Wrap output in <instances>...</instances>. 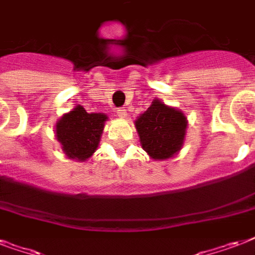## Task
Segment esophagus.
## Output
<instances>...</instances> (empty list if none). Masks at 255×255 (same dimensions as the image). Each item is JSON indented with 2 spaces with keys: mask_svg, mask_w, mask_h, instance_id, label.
Masks as SVG:
<instances>
[{
  "mask_svg": "<svg viewBox=\"0 0 255 255\" xmlns=\"http://www.w3.org/2000/svg\"><path fill=\"white\" fill-rule=\"evenodd\" d=\"M116 114H118V116L122 118V119L127 118V111H126L124 108H118V110H116Z\"/></svg>",
  "mask_w": 255,
  "mask_h": 255,
  "instance_id": "obj_1",
  "label": "esophagus"
}]
</instances>
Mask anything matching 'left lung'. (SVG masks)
Returning a JSON list of instances; mask_svg holds the SVG:
<instances>
[{"label":"left lung","mask_w":255,"mask_h":255,"mask_svg":"<svg viewBox=\"0 0 255 255\" xmlns=\"http://www.w3.org/2000/svg\"><path fill=\"white\" fill-rule=\"evenodd\" d=\"M188 120L180 110L155 99L136 119L141 147L152 159L167 160L181 149Z\"/></svg>","instance_id":"1"}]
</instances>
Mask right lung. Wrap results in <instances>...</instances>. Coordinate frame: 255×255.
Here are the masks:
<instances>
[{"label": "right lung", "mask_w": 255, "mask_h": 255, "mask_svg": "<svg viewBox=\"0 0 255 255\" xmlns=\"http://www.w3.org/2000/svg\"><path fill=\"white\" fill-rule=\"evenodd\" d=\"M107 119L104 114H88L82 106H77L73 111L65 114L55 127L62 151L69 159L86 161L99 145L104 122Z\"/></svg>", "instance_id": "1"}]
</instances>
